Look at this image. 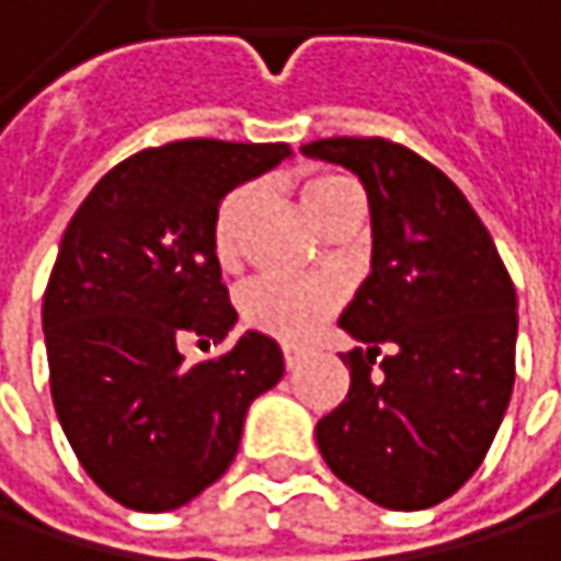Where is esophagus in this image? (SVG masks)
Listing matches in <instances>:
<instances>
[{"label":"esophagus","mask_w":561,"mask_h":561,"mask_svg":"<svg viewBox=\"0 0 561 561\" xmlns=\"http://www.w3.org/2000/svg\"><path fill=\"white\" fill-rule=\"evenodd\" d=\"M282 357H285V367L288 370H295L301 364V351L298 347H282Z\"/></svg>","instance_id":"esophagus-1"}]
</instances>
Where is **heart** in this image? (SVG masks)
I'll return each mask as SVG.
<instances>
[{
	"label": "heart",
	"mask_w": 561,
	"mask_h": 561,
	"mask_svg": "<svg viewBox=\"0 0 561 561\" xmlns=\"http://www.w3.org/2000/svg\"><path fill=\"white\" fill-rule=\"evenodd\" d=\"M354 197H360V187L344 174L314 171L298 181V201L321 230ZM256 201H260L256 187L247 184L230 191L214 214L210 247H214V260L224 270H237L243 260V243H247L250 220L256 214ZM334 305H337V288L311 279H256L240 295L243 321L288 344L305 341L334 311Z\"/></svg>",
	"instance_id": "1"
}]
</instances>
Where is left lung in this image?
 <instances>
[{"mask_svg":"<svg viewBox=\"0 0 561 561\" xmlns=\"http://www.w3.org/2000/svg\"><path fill=\"white\" fill-rule=\"evenodd\" d=\"M370 201V276L341 314L360 347L344 402L314 425L328 468L387 510L451 497L484 461L516 377V288L458 184L387 139H318Z\"/></svg>","mask_w":561,"mask_h":561,"instance_id":"obj_1","label":"left lung"}]
</instances>
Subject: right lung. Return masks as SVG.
Listing matches in <instances>:
<instances>
[{
    "label": "right lung",
    "instance_id": "right-lung-1",
    "mask_svg": "<svg viewBox=\"0 0 561 561\" xmlns=\"http://www.w3.org/2000/svg\"><path fill=\"white\" fill-rule=\"evenodd\" d=\"M288 156L285 142L217 139L146 149L96 181L60 237L42 305L51 399L77 461L116 504L194 501L237 458L250 402L285 374L260 331L197 364L181 341L233 331L214 214Z\"/></svg>",
    "mask_w": 561,
    "mask_h": 561
}]
</instances>
